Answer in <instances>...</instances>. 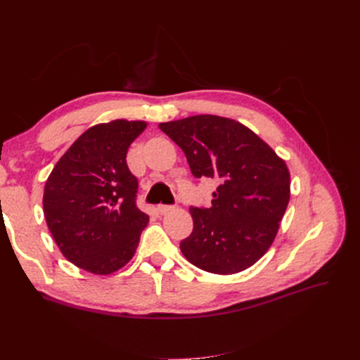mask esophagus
<instances>
[{
	"mask_svg": "<svg viewBox=\"0 0 360 360\" xmlns=\"http://www.w3.org/2000/svg\"><path fill=\"white\" fill-rule=\"evenodd\" d=\"M156 210H158L160 214H163V213H167V212L172 210V205H167V204H159V205L156 207Z\"/></svg>",
	"mask_w": 360,
	"mask_h": 360,
	"instance_id": "34e87169",
	"label": "esophagus"
}]
</instances>
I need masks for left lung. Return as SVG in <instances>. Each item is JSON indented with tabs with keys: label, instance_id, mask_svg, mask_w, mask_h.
I'll return each mask as SVG.
<instances>
[{
	"label": "left lung",
	"instance_id": "left-lung-1",
	"mask_svg": "<svg viewBox=\"0 0 360 360\" xmlns=\"http://www.w3.org/2000/svg\"><path fill=\"white\" fill-rule=\"evenodd\" d=\"M186 155L195 179H213L212 207L191 205L193 230L180 242L189 263L216 275L263 257L290 200V172L263 139L230 118L193 115L160 123Z\"/></svg>",
	"mask_w": 360,
	"mask_h": 360
}]
</instances>
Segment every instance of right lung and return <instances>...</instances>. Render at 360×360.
I'll list each match as a JSON object with an SVG mask.
<instances>
[{
	"label": "right lung",
	"mask_w": 360,
	"mask_h": 360,
	"mask_svg": "<svg viewBox=\"0 0 360 360\" xmlns=\"http://www.w3.org/2000/svg\"><path fill=\"white\" fill-rule=\"evenodd\" d=\"M144 122L96 124L75 141L53 167L43 193V213L53 240L70 263L110 275L134 257L148 216L136 207L138 179L129 146Z\"/></svg>",
	"instance_id": "obj_1"
}]
</instances>
